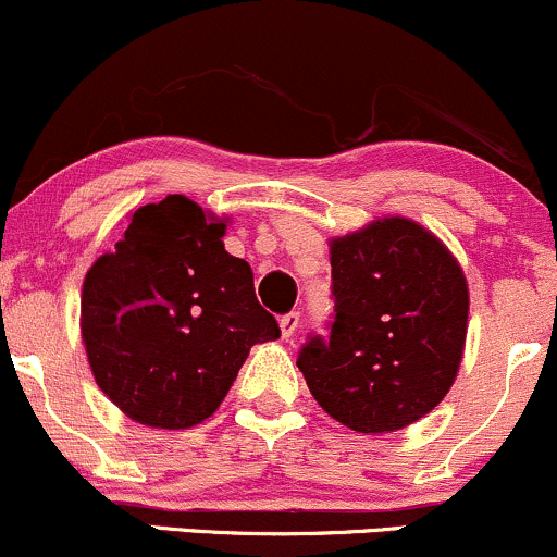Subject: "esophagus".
I'll use <instances>...</instances> for the list:
<instances>
[{"mask_svg": "<svg viewBox=\"0 0 557 557\" xmlns=\"http://www.w3.org/2000/svg\"><path fill=\"white\" fill-rule=\"evenodd\" d=\"M298 325H301V314L298 311H288L285 317H280V333H283V338H290Z\"/></svg>", "mask_w": 557, "mask_h": 557, "instance_id": "34e87169", "label": "esophagus"}]
</instances>
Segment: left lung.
<instances>
[{"label": "left lung", "mask_w": 557, "mask_h": 557, "mask_svg": "<svg viewBox=\"0 0 557 557\" xmlns=\"http://www.w3.org/2000/svg\"><path fill=\"white\" fill-rule=\"evenodd\" d=\"M335 317L298 370L330 418L391 433L447 396L468 333V283L449 248L405 216L330 240Z\"/></svg>", "instance_id": "obj_1"}]
</instances>
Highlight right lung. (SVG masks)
Listing matches in <instances>:
<instances>
[{"instance_id": "1", "label": "right lung", "mask_w": 557, "mask_h": 557, "mask_svg": "<svg viewBox=\"0 0 557 557\" xmlns=\"http://www.w3.org/2000/svg\"><path fill=\"white\" fill-rule=\"evenodd\" d=\"M227 219L185 195L129 216L84 277L82 341L97 386L150 428H193L224 401L253 344L280 338L248 261L224 250Z\"/></svg>"}]
</instances>
